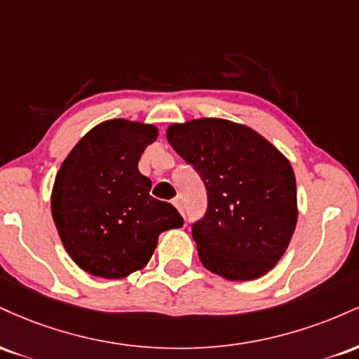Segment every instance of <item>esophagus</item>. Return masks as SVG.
I'll return each mask as SVG.
<instances>
[{"mask_svg":"<svg viewBox=\"0 0 359 359\" xmlns=\"http://www.w3.org/2000/svg\"><path fill=\"white\" fill-rule=\"evenodd\" d=\"M172 204H174V205H175V208H177V211H179L180 214H184V208H182V201H180V199H179V197H177V199H174V201H172Z\"/></svg>","mask_w":359,"mask_h":359,"instance_id":"obj_1","label":"esophagus"}]
</instances>
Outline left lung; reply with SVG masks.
<instances>
[{"label":"left lung","instance_id":"obj_1","mask_svg":"<svg viewBox=\"0 0 359 359\" xmlns=\"http://www.w3.org/2000/svg\"><path fill=\"white\" fill-rule=\"evenodd\" d=\"M167 140L208 189V212L192 228L201 263L226 280L269 273L297 226V184L287 156L253 128L221 118L174 123Z\"/></svg>","mask_w":359,"mask_h":359}]
</instances>
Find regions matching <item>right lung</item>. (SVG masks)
Instances as JSON below:
<instances>
[{"mask_svg": "<svg viewBox=\"0 0 359 359\" xmlns=\"http://www.w3.org/2000/svg\"><path fill=\"white\" fill-rule=\"evenodd\" d=\"M158 130L130 119H108L82 137L62 162L50 209L60 241L81 270L125 278L145 269L158 236L184 219L172 204L150 196L138 170Z\"/></svg>", "mask_w": 359, "mask_h": 359, "instance_id": "1", "label": "right lung"}]
</instances>
